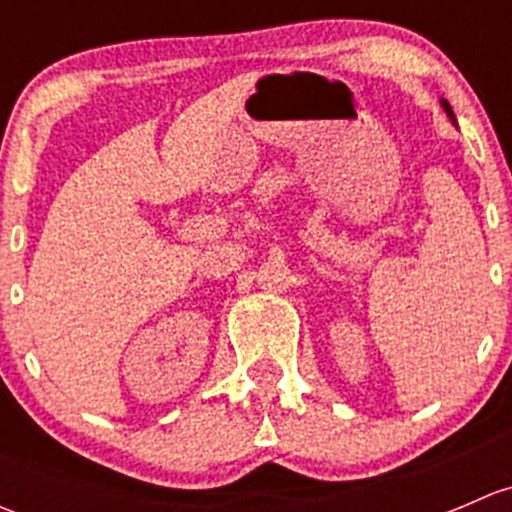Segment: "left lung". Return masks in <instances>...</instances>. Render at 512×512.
Masks as SVG:
<instances>
[{
	"label": "left lung",
	"mask_w": 512,
	"mask_h": 512,
	"mask_svg": "<svg viewBox=\"0 0 512 512\" xmlns=\"http://www.w3.org/2000/svg\"><path fill=\"white\" fill-rule=\"evenodd\" d=\"M443 108H446V113H448V116H451V118H453V123H456V116H453V108H451V106H448V101H443Z\"/></svg>",
	"instance_id": "8db88e82"
}]
</instances>
